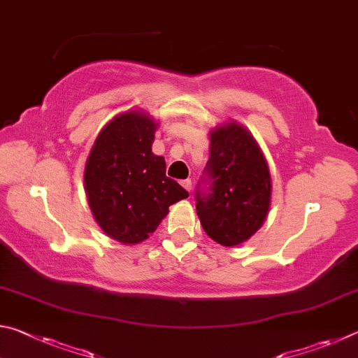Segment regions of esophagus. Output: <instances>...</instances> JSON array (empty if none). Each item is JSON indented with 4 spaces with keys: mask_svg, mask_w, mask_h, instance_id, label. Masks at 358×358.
I'll return each mask as SVG.
<instances>
[{
    "mask_svg": "<svg viewBox=\"0 0 358 358\" xmlns=\"http://www.w3.org/2000/svg\"><path fill=\"white\" fill-rule=\"evenodd\" d=\"M181 186H183L186 191H191V187H192L191 180H183V181H181Z\"/></svg>",
    "mask_w": 358,
    "mask_h": 358,
    "instance_id": "34e87169",
    "label": "esophagus"
}]
</instances>
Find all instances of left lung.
Here are the masks:
<instances>
[{
  "mask_svg": "<svg viewBox=\"0 0 358 358\" xmlns=\"http://www.w3.org/2000/svg\"><path fill=\"white\" fill-rule=\"evenodd\" d=\"M208 186H197L196 210L205 232L222 246H237L262 226L270 208L268 166L251 132L238 123L210 132L203 171Z\"/></svg>",
  "mask_w": 358,
  "mask_h": 358,
  "instance_id": "left-lung-1",
  "label": "left lung"
}]
</instances>
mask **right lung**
Segmentation results:
<instances>
[{
    "instance_id": "right-lung-1",
    "label": "right lung",
    "mask_w": 358,
    "mask_h": 358,
    "mask_svg": "<svg viewBox=\"0 0 358 358\" xmlns=\"http://www.w3.org/2000/svg\"><path fill=\"white\" fill-rule=\"evenodd\" d=\"M156 123L124 112L102 128L85 166V191L101 229L123 245L147 240L172 203L189 194L166 177V161L151 153Z\"/></svg>"
}]
</instances>
